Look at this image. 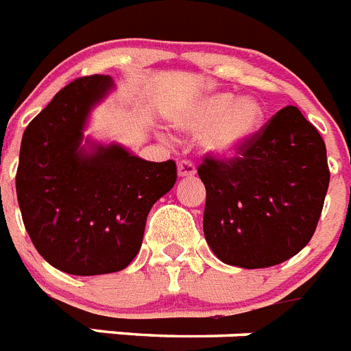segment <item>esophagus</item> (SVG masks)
Wrapping results in <instances>:
<instances>
[{
    "instance_id": "1",
    "label": "esophagus",
    "mask_w": 351,
    "mask_h": 351,
    "mask_svg": "<svg viewBox=\"0 0 351 351\" xmlns=\"http://www.w3.org/2000/svg\"><path fill=\"white\" fill-rule=\"evenodd\" d=\"M197 173L195 165L191 163V161H181L178 165V176L179 178H193Z\"/></svg>"
}]
</instances>
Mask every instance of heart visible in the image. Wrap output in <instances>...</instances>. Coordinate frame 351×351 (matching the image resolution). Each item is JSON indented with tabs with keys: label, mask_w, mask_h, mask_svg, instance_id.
Here are the masks:
<instances>
[{
	"label": "heart",
	"mask_w": 351,
	"mask_h": 351,
	"mask_svg": "<svg viewBox=\"0 0 351 351\" xmlns=\"http://www.w3.org/2000/svg\"><path fill=\"white\" fill-rule=\"evenodd\" d=\"M263 106L254 97L213 94L182 108L172 122L184 133H202V151L215 158H229L250 140L263 122Z\"/></svg>",
	"instance_id": "obj_1"
}]
</instances>
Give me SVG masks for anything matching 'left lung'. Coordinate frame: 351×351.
<instances>
[{"label": "left lung", "instance_id": "obj_1", "mask_svg": "<svg viewBox=\"0 0 351 351\" xmlns=\"http://www.w3.org/2000/svg\"><path fill=\"white\" fill-rule=\"evenodd\" d=\"M204 236L221 263L268 268L313 238L330 172L318 130L286 106L250 136L234 160L206 156Z\"/></svg>", "mask_w": 351, "mask_h": 351}]
</instances>
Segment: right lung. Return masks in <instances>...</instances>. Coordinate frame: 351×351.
Returning a JSON list of instances; mask_svg holds the SVG:
<instances>
[{"mask_svg": "<svg viewBox=\"0 0 351 351\" xmlns=\"http://www.w3.org/2000/svg\"><path fill=\"white\" fill-rule=\"evenodd\" d=\"M113 88L86 76L60 90L28 124L17 202L37 252L71 275L121 271L142 247L147 215L178 179L172 160L145 161L119 143L85 138L90 112Z\"/></svg>", "mask_w": 351, "mask_h": 351, "instance_id": "1", "label": "right lung"}]
</instances>
